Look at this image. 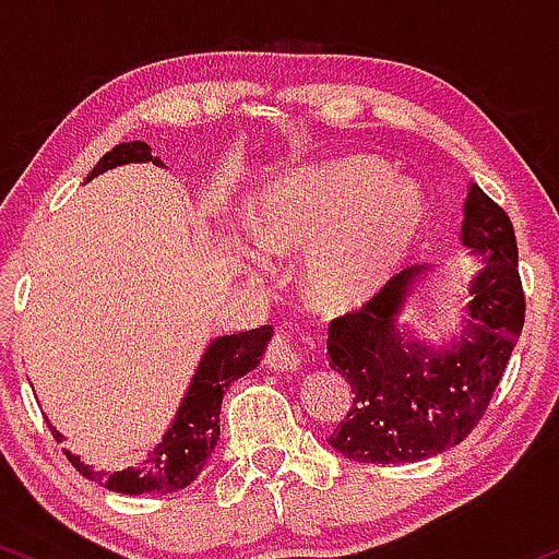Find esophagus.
<instances>
[{
  "mask_svg": "<svg viewBox=\"0 0 559 559\" xmlns=\"http://www.w3.org/2000/svg\"><path fill=\"white\" fill-rule=\"evenodd\" d=\"M266 367L277 369V372H293V369L300 367V350L296 348V343L290 341L287 332H277V335L269 341L266 348Z\"/></svg>",
  "mask_w": 559,
  "mask_h": 559,
  "instance_id": "34e87169",
  "label": "esophagus"
}]
</instances>
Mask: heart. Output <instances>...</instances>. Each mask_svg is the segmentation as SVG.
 I'll use <instances>...</instances> for the list:
<instances>
[{
    "label": "heart",
    "instance_id": "1",
    "mask_svg": "<svg viewBox=\"0 0 559 559\" xmlns=\"http://www.w3.org/2000/svg\"><path fill=\"white\" fill-rule=\"evenodd\" d=\"M428 205L388 163L350 155L293 174L261 198L255 235L274 255L311 253L317 304L348 309L380 293L415 250Z\"/></svg>",
    "mask_w": 559,
    "mask_h": 559
}]
</instances>
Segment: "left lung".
<instances>
[{
  "label": "left lung",
  "instance_id": "obj_1",
  "mask_svg": "<svg viewBox=\"0 0 559 559\" xmlns=\"http://www.w3.org/2000/svg\"><path fill=\"white\" fill-rule=\"evenodd\" d=\"M460 237L480 255V269L469 280L462 332L449 346L432 348L399 324L428 272L423 266L330 322V367L348 380L354 404L328 441L348 460H428L465 441L486 415L525 322L518 242L510 216L478 185L467 190Z\"/></svg>",
  "mask_w": 559,
  "mask_h": 559
}]
</instances>
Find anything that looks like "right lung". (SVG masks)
I'll use <instances>...</instances> for the list:
<instances>
[{"label":"right lung","mask_w":559,"mask_h":559,"mask_svg":"<svg viewBox=\"0 0 559 559\" xmlns=\"http://www.w3.org/2000/svg\"><path fill=\"white\" fill-rule=\"evenodd\" d=\"M153 160L155 166H163L160 158H153L147 142H123L116 144L110 153L99 158L97 166L86 181L99 177L103 171H110L116 166H127V163H147ZM274 330L263 324L259 330L237 332V335H222L211 341L205 348L203 359H200L195 374H192L190 388H187L185 399H181L179 412L174 415L168 430L163 432L160 443L150 451L144 462H134L131 467L123 469H97L81 456L71 454L68 449L66 456L71 465L79 469L84 478L94 483H103L105 488L118 493H171L179 488H187L192 480L203 473L205 462H209L211 451L216 449L218 441V415H222V399L224 391L250 369L259 367L263 359L266 343L272 341ZM49 430H52L55 441H62L60 430L52 428L47 419Z\"/></svg>","instance_id":"obj_1"}]
</instances>
